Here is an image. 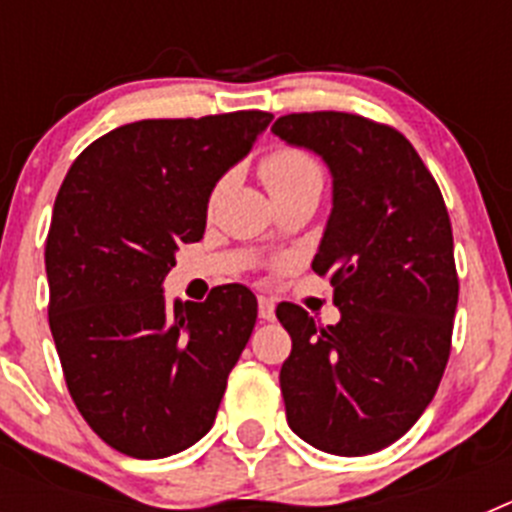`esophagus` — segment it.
<instances>
[{"label":"esophagus","mask_w":512,"mask_h":512,"mask_svg":"<svg viewBox=\"0 0 512 512\" xmlns=\"http://www.w3.org/2000/svg\"><path fill=\"white\" fill-rule=\"evenodd\" d=\"M259 318L274 320V300H269V297H259Z\"/></svg>","instance_id":"1"}]
</instances>
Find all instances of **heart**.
I'll return each mask as SVG.
<instances>
[{"instance_id":"b5f03b06","label":"heart","mask_w":512,"mask_h":512,"mask_svg":"<svg viewBox=\"0 0 512 512\" xmlns=\"http://www.w3.org/2000/svg\"><path fill=\"white\" fill-rule=\"evenodd\" d=\"M261 179L269 194H277L305 182H323V174L310 153L300 148H277L261 161Z\"/></svg>"}]
</instances>
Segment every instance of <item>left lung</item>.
I'll return each instance as SVG.
<instances>
[{"mask_svg":"<svg viewBox=\"0 0 512 512\" xmlns=\"http://www.w3.org/2000/svg\"><path fill=\"white\" fill-rule=\"evenodd\" d=\"M271 133L323 158L333 207L312 269L330 274L336 325L282 302L289 428L315 449L364 456L413 428L438 390L459 302L441 189L395 128L348 112L284 115Z\"/></svg>","mask_w":512,"mask_h":512,"instance_id":"1","label":"left lung"}]
</instances>
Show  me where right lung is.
I'll use <instances>...</instances> for the list:
<instances>
[{
	"label": "right lung",
	"instance_id": "add662e5",
	"mask_svg": "<svg viewBox=\"0 0 512 512\" xmlns=\"http://www.w3.org/2000/svg\"><path fill=\"white\" fill-rule=\"evenodd\" d=\"M269 122L259 110L130 122L84 148L58 189L48 323L76 408L120 454L164 459L215 423L259 302L223 284L169 305L164 279L179 246L205 233L215 184Z\"/></svg>",
	"mask_w": 512,
	"mask_h": 512
}]
</instances>
